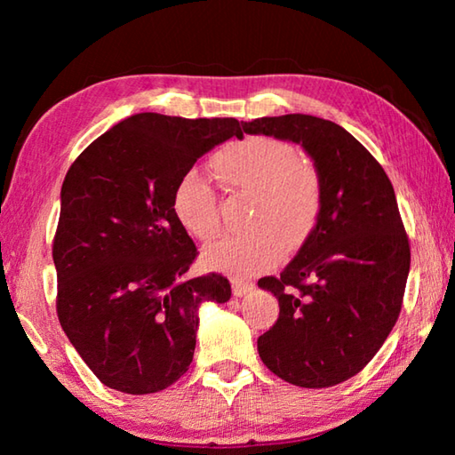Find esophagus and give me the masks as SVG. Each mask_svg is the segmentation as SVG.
Wrapping results in <instances>:
<instances>
[{
    "mask_svg": "<svg viewBox=\"0 0 455 455\" xmlns=\"http://www.w3.org/2000/svg\"><path fill=\"white\" fill-rule=\"evenodd\" d=\"M252 289V283H244V281H233V292L236 297L244 295V292H249Z\"/></svg>",
    "mask_w": 455,
    "mask_h": 455,
    "instance_id": "obj_1",
    "label": "esophagus"
}]
</instances>
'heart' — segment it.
I'll list each match as a JSON object with an SVG mask.
<instances>
[{
	"label": "heart",
	"mask_w": 455,
	"mask_h": 455,
	"mask_svg": "<svg viewBox=\"0 0 455 455\" xmlns=\"http://www.w3.org/2000/svg\"><path fill=\"white\" fill-rule=\"evenodd\" d=\"M212 168L225 187L255 195L251 228L257 230L206 246V267L244 279L276 265L283 249H301L317 227L325 196L313 160L299 156L295 146L279 138L251 136L222 146L212 156ZM172 212L198 241L219 235L217 192L195 171L176 182Z\"/></svg>",
	"instance_id": "1"
}]
</instances>
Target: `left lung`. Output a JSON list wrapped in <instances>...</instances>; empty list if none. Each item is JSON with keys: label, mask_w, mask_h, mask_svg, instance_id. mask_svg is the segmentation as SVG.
<instances>
[{"label": "left lung", "mask_w": 455, "mask_h": 455, "mask_svg": "<svg viewBox=\"0 0 455 455\" xmlns=\"http://www.w3.org/2000/svg\"><path fill=\"white\" fill-rule=\"evenodd\" d=\"M243 130L301 144L323 176L317 227L279 276L259 279L279 299V319L257 347L281 379L333 387L373 359L402 311L411 251L394 187L371 152L331 120L284 114Z\"/></svg>", "instance_id": "8db88e82"}]
</instances>
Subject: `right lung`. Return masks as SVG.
<instances>
[{
    "instance_id": "1",
    "label": "right lung",
    "mask_w": 455,
    "mask_h": 455,
    "mask_svg": "<svg viewBox=\"0 0 455 455\" xmlns=\"http://www.w3.org/2000/svg\"><path fill=\"white\" fill-rule=\"evenodd\" d=\"M235 118L136 114L96 138L61 184L52 257L56 311L70 343L106 387L156 394L188 371L198 309L227 303L230 283L188 279L198 257L172 212V192Z\"/></svg>"
}]
</instances>
